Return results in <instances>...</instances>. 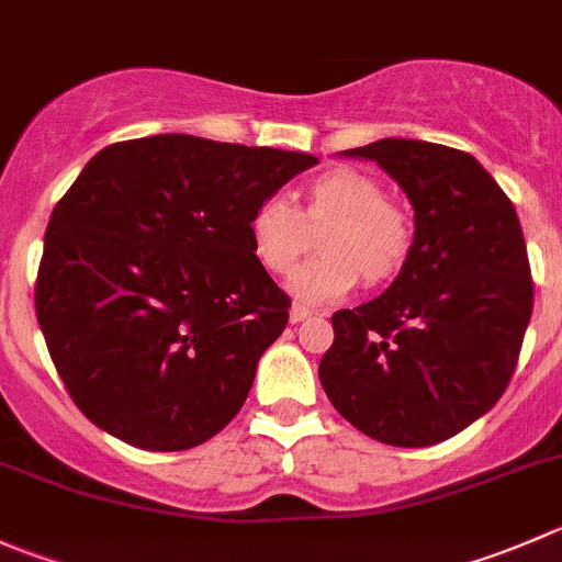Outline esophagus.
Here are the masks:
<instances>
[{"label": "esophagus", "mask_w": 562, "mask_h": 562, "mask_svg": "<svg viewBox=\"0 0 562 562\" xmlns=\"http://www.w3.org/2000/svg\"><path fill=\"white\" fill-rule=\"evenodd\" d=\"M310 315H313V310L304 307V304H293V307H291V321H293V324H299V321L310 318Z\"/></svg>", "instance_id": "34e87169"}]
</instances>
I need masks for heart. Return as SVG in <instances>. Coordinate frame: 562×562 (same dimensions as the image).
<instances>
[{"mask_svg":"<svg viewBox=\"0 0 562 562\" xmlns=\"http://www.w3.org/2000/svg\"><path fill=\"white\" fill-rule=\"evenodd\" d=\"M302 211L285 198H266L249 216V241L269 274L288 277L313 249V233L324 231V258L304 266L291 282L296 299L335 302L353 291L386 285L406 269L414 249V220L406 205L386 198L379 178L337 165L310 178Z\"/></svg>","mask_w":562,"mask_h":562,"instance_id":"1","label":"heart"}]
</instances>
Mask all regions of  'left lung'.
Returning a JSON list of instances; mask_svg holds the SVG:
<instances>
[{"label": "left lung", "mask_w": 562, "mask_h": 562, "mask_svg": "<svg viewBox=\"0 0 562 562\" xmlns=\"http://www.w3.org/2000/svg\"><path fill=\"white\" fill-rule=\"evenodd\" d=\"M370 159L414 209L406 269L373 302L331 315L318 379L331 406L370 439L428 448L488 412L519 362L532 277L508 194L464 150L379 139Z\"/></svg>", "instance_id": "left-lung-1"}]
</instances>
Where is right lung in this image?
<instances>
[{"instance_id": "add662e5", "label": "right lung", "mask_w": 562, "mask_h": 562, "mask_svg": "<svg viewBox=\"0 0 562 562\" xmlns=\"http://www.w3.org/2000/svg\"><path fill=\"white\" fill-rule=\"evenodd\" d=\"M315 161L189 134L87 161L48 220L35 313L90 423L134 448L189 450L236 417L291 307L249 216Z\"/></svg>"}]
</instances>
